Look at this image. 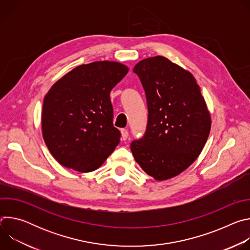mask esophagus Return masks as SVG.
I'll list each match as a JSON object with an SVG mask.
<instances>
[{
  "label": "esophagus",
  "instance_id": "obj_1",
  "mask_svg": "<svg viewBox=\"0 0 250 250\" xmlns=\"http://www.w3.org/2000/svg\"><path fill=\"white\" fill-rule=\"evenodd\" d=\"M121 132H122V138H123L124 140H125V139L128 137V131H127V129L123 128V129L121 130Z\"/></svg>",
  "mask_w": 250,
  "mask_h": 250
}]
</instances>
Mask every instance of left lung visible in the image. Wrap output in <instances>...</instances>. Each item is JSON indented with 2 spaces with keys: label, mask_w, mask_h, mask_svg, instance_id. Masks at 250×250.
I'll use <instances>...</instances> for the list:
<instances>
[{
  "label": "left lung",
  "mask_w": 250,
  "mask_h": 250,
  "mask_svg": "<svg viewBox=\"0 0 250 250\" xmlns=\"http://www.w3.org/2000/svg\"><path fill=\"white\" fill-rule=\"evenodd\" d=\"M146 91L148 122L144 137L130 150L135 161L157 181L187 169L202 152L210 131V115L196 79L163 56L133 68Z\"/></svg>",
  "instance_id": "obj_1"
}]
</instances>
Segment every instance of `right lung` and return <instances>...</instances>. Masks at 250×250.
Wrapping results in <instances>:
<instances>
[{
  "instance_id": "1",
  "label": "right lung",
  "mask_w": 250,
  "mask_h": 250,
  "mask_svg": "<svg viewBox=\"0 0 250 250\" xmlns=\"http://www.w3.org/2000/svg\"><path fill=\"white\" fill-rule=\"evenodd\" d=\"M127 72V66L115 61L83 64L65 74L45 95L42 136L62 166L92 172L120 144L110 93Z\"/></svg>"
}]
</instances>
